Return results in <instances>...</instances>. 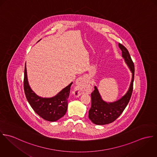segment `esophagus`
Masks as SVG:
<instances>
[{
	"mask_svg": "<svg viewBox=\"0 0 157 157\" xmlns=\"http://www.w3.org/2000/svg\"><path fill=\"white\" fill-rule=\"evenodd\" d=\"M88 88V82L85 76L80 77L76 81V87L74 93L76 96H79L86 93Z\"/></svg>",
	"mask_w": 157,
	"mask_h": 157,
	"instance_id": "34e87169",
	"label": "esophagus"
}]
</instances>
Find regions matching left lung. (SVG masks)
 <instances>
[{
  "label": "left lung",
  "mask_w": 157,
  "mask_h": 157,
  "mask_svg": "<svg viewBox=\"0 0 157 157\" xmlns=\"http://www.w3.org/2000/svg\"><path fill=\"white\" fill-rule=\"evenodd\" d=\"M119 46L121 49L122 56L132 73L130 87L124 96L116 102L107 103L102 99L96 87L91 94V106L88 111V117L96 124L103 125L115 121L122 114L131 99L134 78V64L127 49L122 44Z\"/></svg>",
  "instance_id": "left-lung-1"
}]
</instances>
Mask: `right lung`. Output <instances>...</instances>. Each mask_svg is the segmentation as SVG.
Masks as SVG:
<instances>
[{
	"mask_svg": "<svg viewBox=\"0 0 157 157\" xmlns=\"http://www.w3.org/2000/svg\"><path fill=\"white\" fill-rule=\"evenodd\" d=\"M72 83L63 89L54 97L41 98L37 96L29 87L25 64L23 86L26 98L35 113L46 121L55 122L65 115L67 109V99Z\"/></svg>",
	"mask_w": 157,
	"mask_h": 157,
	"instance_id": "obj_1",
	"label": "right lung"
}]
</instances>
